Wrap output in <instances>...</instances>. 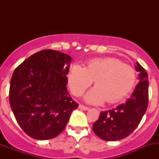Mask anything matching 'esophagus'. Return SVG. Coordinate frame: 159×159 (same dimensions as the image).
Listing matches in <instances>:
<instances>
[{"label":"esophagus","instance_id":"esophagus-1","mask_svg":"<svg viewBox=\"0 0 159 159\" xmlns=\"http://www.w3.org/2000/svg\"><path fill=\"white\" fill-rule=\"evenodd\" d=\"M79 108H80V109H81V110H84V111H88L90 109L88 107L84 106V105H82V104H80V106H79Z\"/></svg>","mask_w":159,"mask_h":159}]
</instances>
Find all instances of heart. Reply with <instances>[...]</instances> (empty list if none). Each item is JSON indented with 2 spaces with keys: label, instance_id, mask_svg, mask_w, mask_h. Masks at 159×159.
I'll return each mask as SVG.
<instances>
[{
  "label": "heart",
  "instance_id": "obj_1",
  "mask_svg": "<svg viewBox=\"0 0 159 159\" xmlns=\"http://www.w3.org/2000/svg\"><path fill=\"white\" fill-rule=\"evenodd\" d=\"M71 92L82 95L95 80V88L85 96L87 102L99 104L104 102H116L127 96L134 88L135 71L131 66L123 64L112 57L90 60L85 67L71 66L67 75Z\"/></svg>",
  "mask_w": 159,
  "mask_h": 159
}]
</instances>
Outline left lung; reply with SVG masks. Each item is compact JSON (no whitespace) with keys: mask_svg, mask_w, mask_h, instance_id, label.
Listing matches in <instances>:
<instances>
[{"mask_svg":"<svg viewBox=\"0 0 159 159\" xmlns=\"http://www.w3.org/2000/svg\"><path fill=\"white\" fill-rule=\"evenodd\" d=\"M139 83L131 96L125 103L112 110L102 111L92 126L98 137L106 141H117L130 135L141 122L148 105V75L146 70L136 63Z\"/></svg>","mask_w":159,"mask_h":159,"instance_id":"1","label":"left lung"}]
</instances>
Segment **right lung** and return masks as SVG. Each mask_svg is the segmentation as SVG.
<instances>
[{"instance_id":"obj_1","label":"right lung","mask_w":159,"mask_h":159,"mask_svg":"<svg viewBox=\"0 0 159 159\" xmlns=\"http://www.w3.org/2000/svg\"><path fill=\"white\" fill-rule=\"evenodd\" d=\"M71 57L52 49L34 53L14 70L9 103L22 130L35 139L61 133L79 104L67 92Z\"/></svg>"}]
</instances>
